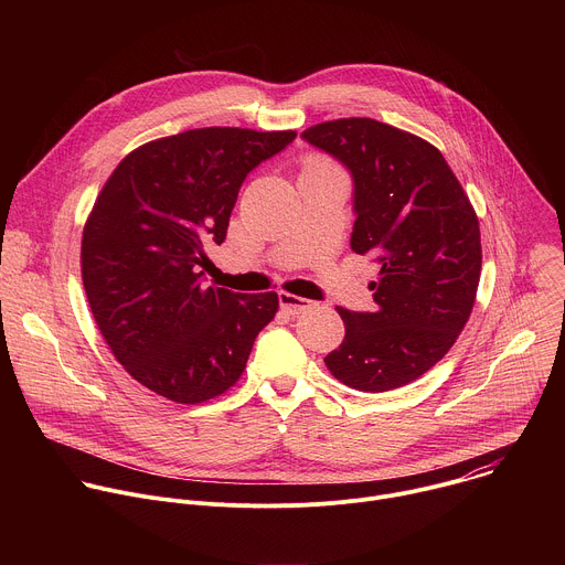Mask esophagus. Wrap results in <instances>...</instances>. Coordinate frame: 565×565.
<instances>
[{"label": "esophagus", "instance_id": "esophagus-1", "mask_svg": "<svg viewBox=\"0 0 565 565\" xmlns=\"http://www.w3.org/2000/svg\"><path fill=\"white\" fill-rule=\"evenodd\" d=\"M279 306H281L288 315H299V312H303L306 308H310L312 301H308V299H303V297H299V295H292V292L281 290V292H279Z\"/></svg>", "mask_w": 565, "mask_h": 565}]
</instances>
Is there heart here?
I'll use <instances>...</instances> for the list:
<instances>
[{
  "mask_svg": "<svg viewBox=\"0 0 565 565\" xmlns=\"http://www.w3.org/2000/svg\"><path fill=\"white\" fill-rule=\"evenodd\" d=\"M306 166H329V163H327V160H321V158H310Z\"/></svg>",
  "mask_w": 565,
  "mask_h": 565,
  "instance_id": "b5f03b06",
  "label": "heart"
}]
</instances>
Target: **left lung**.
I'll return each instance as SVG.
<instances>
[{"instance_id": "obj_1", "label": "left lung", "mask_w": 565, "mask_h": 565, "mask_svg": "<svg viewBox=\"0 0 565 565\" xmlns=\"http://www.w3.org/2000/svg\"><path fill=\"white\" fill-rule=\"evenodd\" d=\"M310 145L355 181L351 248L380 264L375 312L338 306L347 335L324 362L351 388L382 393L427 373L454 347L480 279L476 210L440 149L373 118L308 127Z\"/></svg>"}]
</instances>
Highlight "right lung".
Instances as JSON below:
<instances>
[{
    "mask_svg": "<svg viewBox=\"0 0 565 565\" xmlns=\"http://www.w3.org/2000/svg\"><path fill=\"white\" fill-rule=\"evenodd\" d=\"M297 131L203 127L129 151L83 230V284L114 358L149 391L199 405L234 386L277 292L205 286L241 183Z\"/></svg>",
    "mask_w": 565,
    "mask_h": 565,
    "instance_id": "1",
    "label": "right lung"
}]
</instances>
